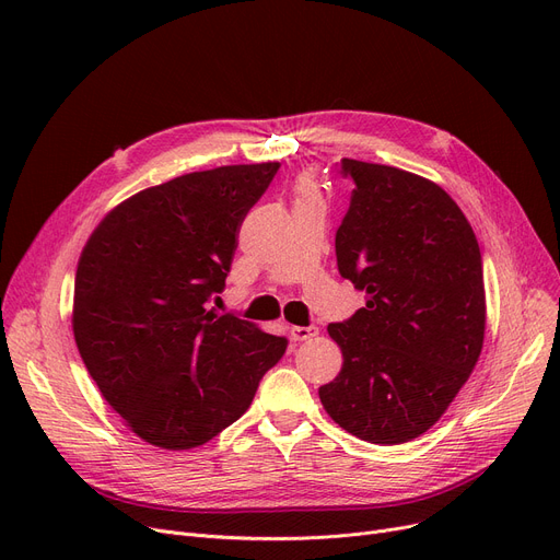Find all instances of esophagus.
<instances>
[{"mask_svg":"<svg viewBox=\"0 0 560 560\" xmlns=\"http://www.w3.org/2000/svg\"><path fill=\"white\" fill-rule=\"evenodd\" d=\"M317 336V327H290V338L295 342H304Z\"/></svg>","mask_w":560,"mask_h":560,"instance_id":"esophagus-1","label":"esophagus"}]
</instances>
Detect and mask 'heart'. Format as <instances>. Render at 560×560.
<instances>
[{
    "label": "heart",
    "instance_id": "heart-1",
    "mask_svg": "<svg viewBox=\"0 0 560 560\" xmlns=\"http://www.w3.org/2000/svg\"><path fill=\"white\" fill-rule=\"evenodd\" d=\"M298 201H313V199H322V195H319V188H317V184L313 182V179H302L300 184H298Z\"/></svg>",
    "mask_w": 560,
    "mask_h": 560
}]
</instances>
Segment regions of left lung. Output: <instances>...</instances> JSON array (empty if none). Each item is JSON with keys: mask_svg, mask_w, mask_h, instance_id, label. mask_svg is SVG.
Masks as SVG:
<instances>
[{"mask_svg": "<svg viewBox=\"0 0 560 560\" xmlns=\"http://www.w3.org/2000/svg\"><path fill=\"white\" fill-rule=\"evenodd\" d=\"M340 174L354 188L336 231L338 272L368 300L327 327L342 370L319 401L351 435L401 445L440 420L479 361L481 252L458 203L424 176L354 159Z\"/></svg>", "mask_w": 560, "mask_h": 560, "instance_id": "1", "label": "left lung"}]
</instances>
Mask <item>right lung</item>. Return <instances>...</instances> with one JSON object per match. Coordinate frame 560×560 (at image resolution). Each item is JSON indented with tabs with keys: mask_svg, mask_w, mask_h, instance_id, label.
Here are the masks:
<instances>
[{
	"mask_svg": "<svg viewBox=\"0 0 560 560\" xmlns=\"http://www.w3.org/2000/svg\"><path fill=\"white\" fill-rule=\"evenodd\" d=\"M279 163L190 172L117 203L88 238L72 331L104 399L161 450L209 443L249 408L288 340L206 311Z\"/></svg>",
	"mask_w": 560,
	"mask_h": 560,
	"instance_id": "add662e5",
	"label": "right lung"
}]
</instances>
